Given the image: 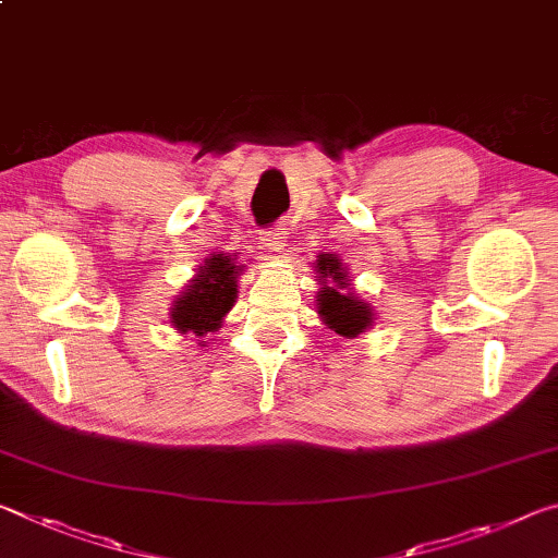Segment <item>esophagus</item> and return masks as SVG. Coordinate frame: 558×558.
Wrapping results in <instances>:
<instances>
[{"label": "esophagus", "instance_id": "obj_1", "mask_svg": "<svg viewBox=\"0 0 558 558\" xmlns=\"http://www.w3.org/2000/svg\"><path fill=\"white\" fill-rule=\"evenodd\" d=\"M260 243H263V248H268L272 253L286 251V229L276 226V229L260 231Z\"/></svg>", "mask_w": 558, "mask_h": 558}]
</instances>
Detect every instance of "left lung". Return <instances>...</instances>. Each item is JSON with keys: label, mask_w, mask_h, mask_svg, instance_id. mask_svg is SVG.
Instances as JSON below:
<instances>
[{"label": "left lung", "mask_w": 558, "mask_h": 558, "mask_svg": "<svg viewBox=\"0 0 558 558\" xmlns=\"http://www.w3.org/2000/svg\"><path fill=\"white\" fill-rule=\"evenodd\" d=\"M317 268L323 278H332L337 282V287L342 290L347 288V276L339 268V263L335 258H319ZM317 313L323 315L325 325H329V329H335L337 335L342 337H356L359 332H364L366 327L372 325V310L366 307V302H359L354 295L349 292H339L336 288H323L317 295Z\"/></svg>", "instance_id": "left-lung-1"}]
</instances>
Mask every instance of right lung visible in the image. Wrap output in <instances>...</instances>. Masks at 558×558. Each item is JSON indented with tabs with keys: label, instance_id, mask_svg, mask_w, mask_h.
Wrapping results in <instances>:
<instances>
[{
	"label": "right lung",
	"instance_id": "right-lung-1",
	"mask_svg": "<svg viewBox=\"0 0 558 558\" xmlns=\"http://www.w3.org/2000/svg\"><path fill=\"white\" fill-rule=\"evenodd\" d=\"M235 272L239 266H233L229 256H211L204 263L196 280L177 298L172 307V323L179 332H194L196 337H204L206 332H214L219 327L221 317L229 313L235 302Z\"/></svg>",
	"mask_w": 558,
	"mask_h": 558
}]
</instances>
